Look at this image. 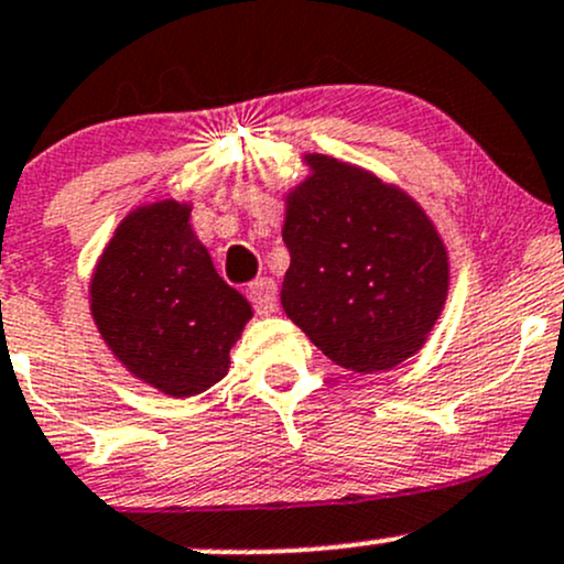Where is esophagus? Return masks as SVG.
I'll return each mask as SVG.
<instances>
[{"label":"esophagus","instance_id":"obj_1","mask_svg":"<svg viewBox=\"0 0 564 564\" xmlns=\"http://www.w3.org/2000/svg\"><path fill=\"white\" fill-rule=\"evenodd\" d=\"M249 300L253 302L259 315H270L275 311V302H278V289L272 278H259L249 286Z\"/></svg>","mask_w":564,"mask_h":564}]
</instances>
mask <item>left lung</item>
<instances>
[{"mask_svg":"<svg viewBox=\"0 0 564 564\" xmlns=\"http://www.w3.org/2000/svg\"><path fill=\"white\" fill-rule=\"evenodd\" d=\"M302 160L305 182L283 197V311L343 369H393L423 348L447 305V246L395 184L329 154Z\"/></svg>","mask_w":564,"mask_h":564,"instance_id":"left-lung-1","label":"left lung"}]
</instances>
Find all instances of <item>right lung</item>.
<instances>
[{"label": "right lung", "instance_id": "obj_1", "mask_svg": "<svg viewBox=\"0 0 564 564\" xmlns=\"http://www.w3.org/2000/svg\"><path fill=\"white\" fill-rule=\"evenodd\" d=\"M88 294L111 356L173 399L208 391L227 375L253 315L192 230V203L171 197L135 206L117 225Z\"/></svg>", "mask_w": 564, "mask_h": 564}]
</instances>
